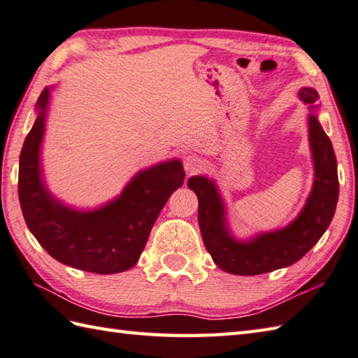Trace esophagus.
<instances>
[{"label": "esophagus", "instance_id": "1", "mask_svg": "<svg viewBox=\"0 0 358 358\" xmlns=\"http://www.w3.org/2000/svg\"><path fill=\"white\" fill-rule=\"evenodd\" d=\"M203 165H206V162H203V159H201L199 156L189 155V156L184 157V169L189 174L198 173L199 170L203 169Z\"/></svg>", "mask_w": 358, "mask_h": 358}]
</instances>
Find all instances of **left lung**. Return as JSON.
<instances>
[{"mask_svg": "<svg viewBox=\"0 0 358 358\" xmlns=\"http://www.w3.org/2000/svg\"><path fill=\"white\" fill-rule=\"evenodd\" d=\"M298 97L309 105L308 128L313 185L303 210L286 227L238 239L229 229L227 208L216 182L207 176L188 179L199 201L198 221L206 249L215 264L233 275H261L300 261L329 227L338 202L337 159L317 115L318 92L301 87Z\"/></svg>", "mask_w": 358, "mask_h": 358, "instance_id": "obj_1", "label": "left lung"}]
</instances>
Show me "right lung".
Segmentation results:
<instances>
[{"instance_id":"1","label":"right lung","mask_w":358,"mask_h":358,"mask_svg":"<svg viewBox=\"0 0 358 358\" xmlns=\"http://www.w3.org/2000/svg\"><path fill=\"white\" fill-rule=\"evenodd\" d=\"M50 90L36 100V119L20 155L18 196L24 221L50 257L80 271L109 275L136 266L160 210L182 187L179 159L138 171L120 196L94 210L69 207L49 192L43 176L41 142Z\"/></svg>"}]
</instances>
